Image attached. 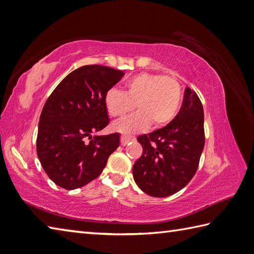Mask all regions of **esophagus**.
<instances>
[{"label":"esophagus","instance_id":"1","mask_svg":"<svg viewBox=\"0 0 254 254\" xmlns=\"http://www.w3.org/2000/svg\"><path fill=\"white\" fill-rule=\"evenodd\" d=\"M134 140H135V137H133V136L122 135L121 136V145L122 146H126L127 144H128V143L132 142V141H134Z\"/></svg>","mask_w":254,"mask_h":254}]
</instances>
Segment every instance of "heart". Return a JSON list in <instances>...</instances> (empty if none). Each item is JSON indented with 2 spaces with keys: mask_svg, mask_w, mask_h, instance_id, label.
<instances>
[{
  "mask_svg": "<svg viewBox=\"0 0 254 254\" xmlns=\"http://www.w3.org/2000/svg\"><path fill=\"white\" fill-rule=\"evenodd\" d=\"M126 92L111 89L104 99L105 109L113 118H124L137 108L136 114L113 126L124 134L140 132L152 123L164 127L177 115L182 100L180 83L171 76L140 73L126 82Z\"/></svg>",
  "mask_w": 254,
  "mask_h": 254,
  "instance_id": "b5f03b06",
  "label": "heart"
}]
</instances>
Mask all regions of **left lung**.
<instances>
[{"instance_id":"left-lung-1","label":"left lung","mask_w":254,"mask_h":254,"mask_svg":"<svg viewBox=\"0 0 254 254\" xmlns=\"http://www.w3.org/2000/svg\"><path fill=\"white\" fill-rule=\"evenodd\" d=\"M143 147L133 179L143 192L165 197L191 181L204 147L203 107L194 91L184 90L179 113L164 127L137 137Z\"/></svg>"}]
</instances>
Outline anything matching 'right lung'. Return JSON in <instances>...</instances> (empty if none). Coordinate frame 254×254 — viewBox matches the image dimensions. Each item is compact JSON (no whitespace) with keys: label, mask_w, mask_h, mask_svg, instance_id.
Instances as JSON below:
<instances>
[{"label":"right lung","mask_w":254,"mask_h":254,"mask_svg":"<svg viewBox=\"0 0 254 254\" xmlns=\"http://www.w3.org/2000/svg\"><path fill=\"white\" fill-rule=\"evenodd\" d=\"M123 76V71L109 66L84 65L64 77L49 96L40 117L36 152L57 186L66 190L85 186L102 173L118 149V133H96L109 123L105 94Z\"/></svg>","instance_id":"add662e5"}]
</instances>
